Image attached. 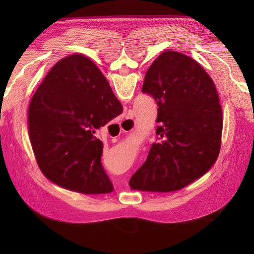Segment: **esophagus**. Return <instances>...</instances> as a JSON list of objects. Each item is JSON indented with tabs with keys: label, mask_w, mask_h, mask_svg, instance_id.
<instances>
[{
	"label": "esophagus",
	"mask_w": 254,
	"mask_h": 254,
	"mask_svg": "<svg viewBox=\"0 0 254 254\" xmlns=\"http://www.w3.org/2000/svg\"><path fill=\"white\" fill-rule=\"evenodd\" d=\"M134 115L132 112H128L126 119L122 120V122L120 123V131L121 132H127L131 131L135 127V121H134Z\"/></svg>",
	"instance_id": "obj_1"
}]
</instances>
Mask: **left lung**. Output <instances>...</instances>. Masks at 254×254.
I'll list each match as a JSON object with an SVG mask.
<instances>
[{
    "instance_id": "8db88e82",
    "label": "left lung",
    "mask_w": 254,
    "mask_h": 254,
    "mask_svg": "<svg viewBox=\"0 0 254 254\" xmlns=\"http://www.w3.org/2000/svg\"><path fill=\"white\" fill-rule=\"evenodd\" d=\"M142 90L157 101L156 134L163 141L153 144L128 185L138 191H178L218 157L223 111L216 86L194 59L166 50L150 64Z\"/></svg>"
}]
</instances>
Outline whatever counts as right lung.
Instances as JSON below:
<instances>
[{"label": "right lung", "instance_id": "1", "mask_svg": "<svg viewBox=\"0 0 254 254\" xmlns=\"http://www.w3.org/2000/svg\"><path fill=\"white\" fill-rule=\"evenodd\" d=\"M123 108L98 66L80 53L52 66L28 107V135L48 180L83 194L113 191L102 168V143L94 136Z\"/></svg>", "mask_w": 254, "mask_h": 254}]
</instances>
